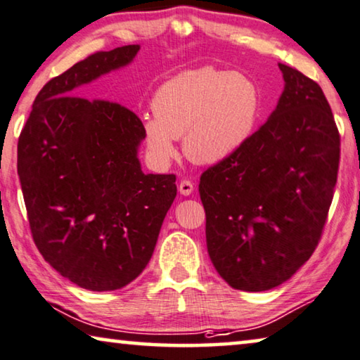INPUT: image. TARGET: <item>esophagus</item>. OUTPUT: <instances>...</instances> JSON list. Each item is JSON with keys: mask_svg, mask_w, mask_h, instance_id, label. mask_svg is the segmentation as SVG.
Masks as SVG:
<instances>
[{"mask_svg": "<svg viewBox=\"0 0 360 360\" xmlns=\"http://www.w3.org/2000/svg\"><path fill=\"white\" fill-rule=\"evenodd\" d=\"M178 189H179V192H181L182 195H191L192 192H194V184H192L191 181H187V179H182V181L179 182Z\"/></svg>", "mask_w": 360, "mask_h": 360, "instance_id": "obj_1", "label": "esophagus"}]
</instances>
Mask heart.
Wrapping results in <instances>:
<instances>
[{"label":"heart","mask_w":360,"mask_h":360,"mask_svg":"<svg viewBox=\"0 0 360 360\" xmlns=\"http://www.w3.org/2000/svg\"><path fill=\"white\" fill-rule=\"evenodd\" d=\"M260 106V90L245 74L212 66L192 69L157 90L155 116H142L143 142L160 166L174 158L179 137H184V152L194 163H221L249 141Z\"/></svg>","instance_id":"b5f03b06"}]
</instances>
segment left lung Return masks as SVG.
<instances>
[{
    "label": "left lung",
    "instance_id": "8db88e82",
    "mask_svg": "<svg viewBox=\"0 0 360 360\" xmlns=\"http://www.w3.org/2000/svg\"><path fill=\"white\" fill-rule=\"evenodd\" d=\"M278 66L284 90L275 111L198 184L212 264L229 286L249 292L280 286L310 259L340 166V132L323 90Z\"/></svg>",
    "mask_w": 360,
    "mask_h": 360
}]
</instances>
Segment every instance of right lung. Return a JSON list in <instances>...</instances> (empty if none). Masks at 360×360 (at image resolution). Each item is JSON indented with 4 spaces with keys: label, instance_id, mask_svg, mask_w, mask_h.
I'll use <instances>...</instances> for the list:
<instances>
[{
    "label": "right lung",
    "instance_id": "1",
    "mask_svg": "<svg viewBox=\"0 0 360 360\" xmlns=\"http://www.w3.org/2000/svg\"><path fill=\"white\" fill-rule=\"evenodd\" d=\"M139 50L98 51L46 82L19 136L18 174L37 249L89 291H115L141 275L178 192L174 174L142 171L136 112L76 96Z\"/></svg>",
    "mask_w": 360,
    "mask_h": 360
}]
</instances>
